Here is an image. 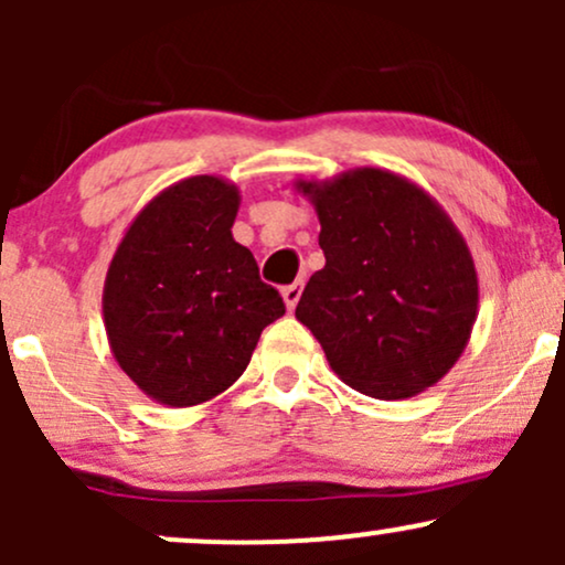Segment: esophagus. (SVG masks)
<instances>
[{
  "label": "esophagus",
  "mask_w": 565,
  "mask_h": 565,
  "mask_svg": "<svg viewBox=\"0 0 565 565\" xmlns=\"http://www.w3.org/2000/svg\"><path fill=\"white\" fill-rule=\"evenodd\" d=\"M300 295H302V281H295V284H289V287L281 289V297H284V305H287V310H295V305L300 302Z\"/></svg>",
  "instance_id": "34e87169"
}]
</instances>
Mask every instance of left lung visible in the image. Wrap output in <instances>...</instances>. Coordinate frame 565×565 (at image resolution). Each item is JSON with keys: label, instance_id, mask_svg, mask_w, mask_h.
<instances>
[{"label": "left lung", "instance_id": "obj_1", "mask_svg": "<svg viewBox=\"0 0 565 565\" xmlns=\"http://www.w3.org/2000/svg\"><path fill=\"white\" fill-rule=\"evenodd\" d=\"M295 185L319 215L327 257L295 316L332 372L382 401L444 380L478 319L476 263L444 206L382 167Z\"/></svg>", "mask_w": 565, "mask_h": 565}]
</instances>
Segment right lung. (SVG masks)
I'll return each mask as SVG.
<instances>
[{
  "label": "right lung",
  "mask_w": 565,
  "mask_h": 565,
  "mask_svg": "<svg viewBox=\"0 0 565 565\" xmlns=\"http://www.w3.org/2000/svg\"><path fill=\"white\" fill-rule=\"evenodd\" d=\"M242 191L193 174L157 193L116 246L103 323L116 364L157 404L212 401L244 374L284 300L233 238Z\"/></svg>",
  "instance_id": "obj_1"
}]
</instances>
